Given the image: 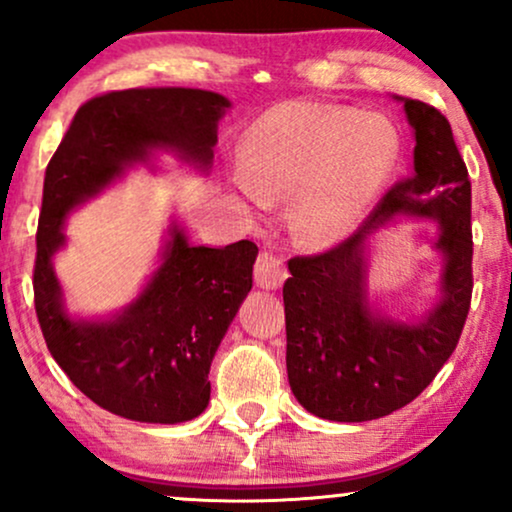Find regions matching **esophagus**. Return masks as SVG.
Returning <instances> with one entry per match:
<instances>
[{"mask_svg":"<svg viewBox=\"0 0 512 512\" xmlns=\"http://www.w3.org/2000/svg\"><path fill=\"white\" fill-rule=\"evenodd\" d=\"M286 279L284 260L274 250H262L255 262V284L260 289H279Z\"/></svg>","mask_w":512,"mask_h":512,"instance_id":"34e87169","label":"esophagus"}]
</instances>
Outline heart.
<instances>
[{
	"label": "heart",
	"mask_w": 512,
	"mask_h": 512,
	"mask_svg": "<svg viewBox=\"0 0 512 512\" xmlns=\"http://www.w3.org/2000/svg\"><path fill=\"white\" fill-rule=\"evenodd\" d=\"M399 151V132L385 115L279 103L240 139L238 187L257 204L291 195L293 226L313 240H334L378 204Z\"/></svg>",
	"instance_id": "obj_1"
}]
</instances>
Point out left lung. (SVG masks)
I'll use <instances>...</instances> for the list:
<instances>
[{
  "label": "left lung",
  "mask_w": 512,
  "mask_h": 512,
  "mask_svg": "<svg viewBox=\"0 0 512 512\" xmlns=\"http://www.w3.org/2000/svg\"><path fill=\"white\" fill-rule=\"evenodd\" d=\"M414 129V173L397 182L351 238L293 257L284 284L286 370L298 402L327 421L380 419L416 399L455 351L472 303V182L450 122L433 105L399 98ZM439 221L441 296L416 323L373 314L365 240L395 215Z\"/></svg>",
  "instance_id": "left-lung-1"
}]
</instances>
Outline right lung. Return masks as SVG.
I'll list each match as a JSON object with an SVG mask.
<instances>
[{
    "label": "right lung",
    "instance_id": "obj_1",
    "mask_svg": "<svg viewBox=\"0 0 512 512\" xmlns=\"http://www.w3.org/2000/svg\"><path fill=\"white\" fill-rule=\"evenodd\" d=\"M226 108L228 98L202 88L103 93L76 110L45 170L35 315L69 380L122 419L182 424L207 409L211 361L252 289L257 245H190L173 226L163 260L137 301L108 320H74L52 269V255L64 245V219L154 151H175L207 168Z\"/></svg>",
    "mask_w": 512,
    "mask_h": 512
}]
</instances>
